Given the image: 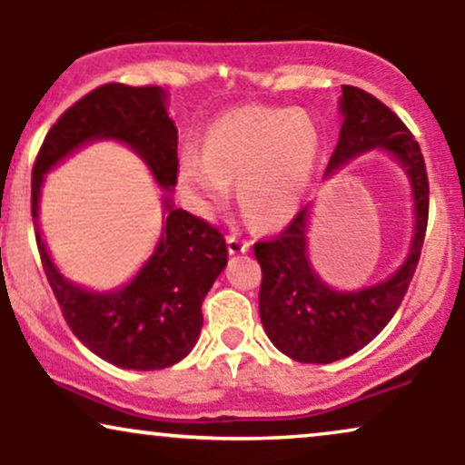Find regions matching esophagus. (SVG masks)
Here are the masks:
<instances>
[{
  "mask_svg": "<svg viewBox=\"0 0 465 465\" xmlns=\"http://www.w3.org/2000/svg\"><path fill=\"white\" fill-rule=\"evenodd\" d=\"M251 244L247 242V240H242L238 236V233H229L227 236V249L229 253L232 255H240V253H247Z\"/></svg>",
  "mask_w": 465,
  "mask_h": 465,
  "instance_id": "1",
  "label": "esophagus"
}]
</instances>
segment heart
<instances>
[{
  "instance_id": "b5f03b06",
  "label": "heart",
  "mask_w": 465,
  "mask_h": 465,
  "mask_svg": "<svg viewBox=\"0 0 465 465\" xmlns=\"http://www.w3.org/2000/svg\"><path fill=\"white\" fill-rule=\"evenodd\" d=\"M322 151V129L308 111L242 106L212 122L203 153H181L177 179L203 214L225 205L236 181L242 214L253 225L277 229L302 210Z\"/></svg>"
}]
</instances>
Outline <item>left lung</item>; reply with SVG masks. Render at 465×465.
I'll use <instances>...</instances> for the list:
<instances>
[{
    "mask_svg": "<svg viewBox=\"0 0 465 465\" xmlns=\"http://www.w3.org/2000/svg\"><path fill=\"white\" fill-rule=\"evenodd\" d=\"M343 117L325 177H332L351 159L382 151L407 174L413 196V233L404 262L376 284L339 291L314 271L308 255L312 205L302 207L280 236L255 242L262 266L260 319L271 343L300 362H334L365 348L391 322L413 280L426 221L429 177L418 142L402 120L371 94L343 84L339 98Z\"/></svg>",
    "mask_w": 465,
    "mask_h": 465,
    "instance_id": "1",
    "label": "left lung"
}]
</instances>
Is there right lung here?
<instances>
[{
	"label": "right lung",
	"instance_id": "add662e5",
	"mask_svg": "<svg viewBox=\"0 0 465 465\" xmlns=\"http://www.w3.org/2000/svg\"><path fill=\"white\" fill-rule=\"evenodd\" d=\"M177 140L165 89L111 83L94 89L58 117L32 170L36 244L63 317L84 348L122 370H163L185 359L203 328L201 303L227 266L225 238L205 221L173 205ZM94 141L129 145L164 190L163 233L152 258L126 285L109 292L67 281L51 260L38 225L45 174Z\"/></svg>",
	"mask_w": 465,
	"mask_h": 465
}]
</instances>
